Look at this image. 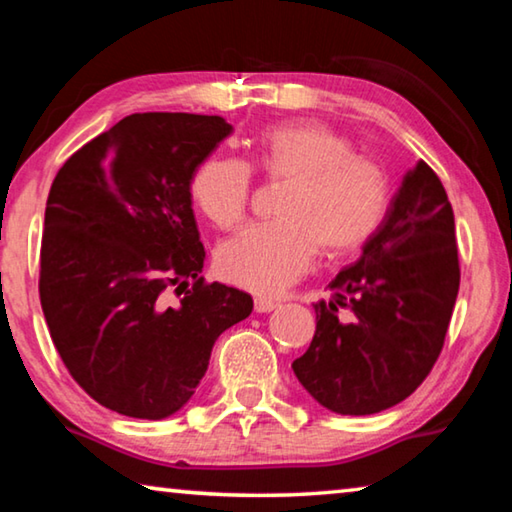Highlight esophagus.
I'll return each mask as SVG.
<instances>
[{
    "mask_svg": "<svg viewBox=\"0 0 512 512\" xmlns=\"http://www.w3.org/2000/svg\"><path fill=\"white\" fill-rule=\"evenodd\" d=\"M277 307V302L271 298H255V311L257 314H268V311H273Z\"/></svg>",
    "mask_w": 512,
    "mask_h": 512,
    "instance_id": "esophagus-1",
    "label": "esophagus"
}]
</instances>
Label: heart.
<instances>
[{"label": "heart", "mask_w": 512, "mask_h": 512, "mask_svg": "<svg viewBox=\"0 0 512 512\" xmlns=\"http://www.w3.org/2000/svg\"><path fill=\"white\" fill-rule=\"evenodd\" d=\"M257 167L289 180L277 203L280 219L255 223L223 241L216 266L241 289L280 293L327 253L354 250L375 235L388 207V178L375 160L354 155L352 144L320 124L266 131L257 144ZM253 173L244 160L210 155L198 164L189 192L198 210L219 228L244 221Z\"/></svg>", "instance_id": "b5f03b06"}]
</instances>
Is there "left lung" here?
I'll return each mask as SVG.
<instances>
[{
    "instance_id": "left-lung-1",
    "label": "left lung",
    "mask_w": 512,
    "mask_h": 512,
    "mask_svg": "<svg viewBox=\"0 0 512 512\" xmlns=\"http://www.w3.org/2000/svg\"><path fill=\"white\" fill-rule=\"evenodd\" d=\"M454 212L427 162L404 176L357 262L318 300L316 334L291 363L305 391L341 415L379 413L406 400L443 350L456 305ZM351 311L338 320V309Z\"/></svg>"
}]
</instances>
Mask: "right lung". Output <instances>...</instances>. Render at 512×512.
<instances>
[{
	"label": "right lung",
	"instance_id": "1",
	"mask_svg": "<svg viewBox=\"0 0 512 512\" xmlns=\"http://www.w3.org/2000/svg\"><path fill=\"white\" fill-rule=\"evenodd\" d=\"M232 126L216 115L135 112L76 151L54 178L40 302L60 359L92 400L162 420L192 400L248 293L203 282L192 176ZM173 303L168 287L188 283Z\"/></svg>",
	"mask_w": 512,
	"mask_h": 512
}]
</instances>
